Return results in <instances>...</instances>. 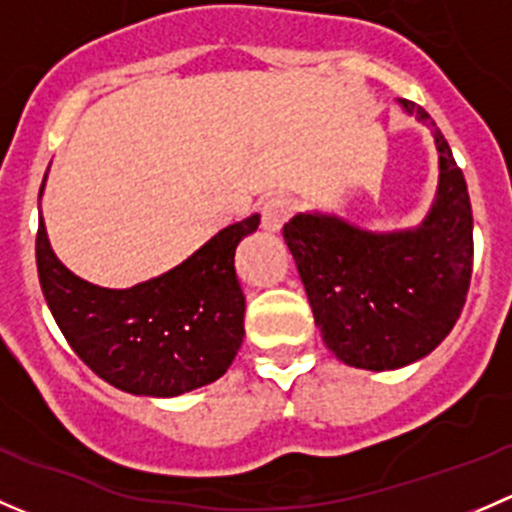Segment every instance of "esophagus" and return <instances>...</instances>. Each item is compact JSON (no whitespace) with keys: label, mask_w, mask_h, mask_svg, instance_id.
<instances>
[{"label":"esophagus","mask_w":512,"mask_h":512,"mask_svg":"<svg viewBox=\"0 0 512 512\" xmlns=\"http://www.w3.org/2000/svg\"><path fill=\"white\" fill-rule=\"evenodd\" d=\"M260 215H262V230L280 232L282 225L292 218V203H289L287 198H282V195H277V198H270L262 203Z\"/></svg>","instance_id":"obj_1"}]
</instances>
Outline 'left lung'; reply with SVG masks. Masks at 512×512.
<instances>
[{
  "label": "left lung",
  "instance_id": "obj_1",
  "mask_svg": "<svg viewBox=\"0 0 512 512\" xmlns=\"http://www.w3.org/2000/svg\"><path fill=\"white\" fill-rule=\"evenodd\" d=\"M399 106L431 128L438 151V188L426 218L374 232L307 210L282 230L327 349L369 371L401 369L431 354L461 317L473 270L466 178L431 116L406 98Z\"/></svg>",
  "mask_w": 512,
  "mask_h": 512
}]
</instances>
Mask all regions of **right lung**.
<instances>
[{
    "mask_svg": "<svg viewBox=\"0 0 512 512\" xmlns=\"http://www.w3.org/2000/svg\"><path fill=\"white\" fill-rule=\"evenodd\" d=\"M44 185L46 175L39 200ZM257 225L260 215L227 225L173 270L111 289L81 280L56 257L39 210L41 292L66 342L103 381L133 396H180L218 381L242 347L235 250Z\"/></svg>",
    "mask_w": 512,
    "mask_h": 512,
    "instance_id": "right-lung-1",
    "label": "right lung"
}]
</instances>
